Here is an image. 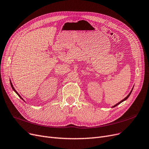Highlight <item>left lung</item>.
<instances>
[{
	"label": "left lung",
	"mask_w": 149,
	"mask_h": 149,
	"mask_svg": "<svg viewBox=\"0 0 149 149\" xmlns=\"http://www.w3.org/2000/svg\"><path fill=\"white\" fill-rule=\"evenodd\" d=\"M132 91H133V88H132V91H131V92H130V93H129V94H128V95H127V97H125V98H124V99H123V100H122V101H120V102H118V103H117V104H115V105H114V106H112V108H114V107H116V106H117V105H118V104H120V103H122V102H123V101H125V100H127V98H128V97H129V96H130V94H131V93H132Z\"/></svg>",
	"instance_id": "8db88e82"
}]
</instances>
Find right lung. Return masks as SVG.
<instances>
[{"label":"right lung","mask_w":149,"mask_h":149,"mask_svg":"<svg viewBox=\"0 0 149 149\" xmlns=\"http://www.w3.org/2000/svg\"><path fill=\"white\" fill-rule=\"evenodd\" d=\"M10 84H11V87H12V88L13 89V91H15V92H16V93H17V95H18V96H19V97H20V98H21V99H22V100H23V99H22V98H21V97L20 96V95H19V93H17V92L16 91V90H15V88H14V87H13V84H12V83H11V81H10Z\"/></svg>","instance_id":"obj_1"}]
</instances>
